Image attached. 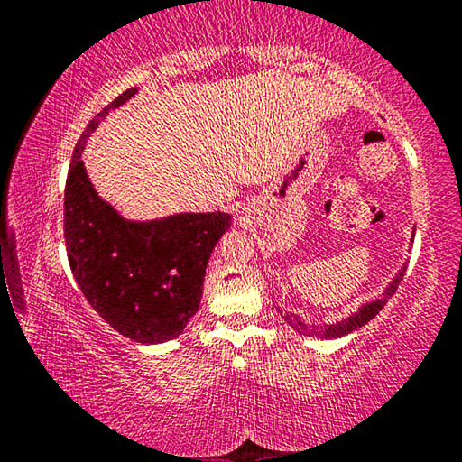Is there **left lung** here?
<instances>
[{
    "label": "left lung",
    "instance_id": "left-lung-1",
    "mask_svg": "<svg viewBox=\"0 0 462 462\" xmlns=\"http://www.w3.org/2000/svg\"><path fill=\"white\" fill-rule=\"evenodd\" d=\"M405 269H408V267H405V264H403V267L400 269V273H397V275L393 277V281H391L389 287L385 289V291H383L381 297H377V300H373V301L363 303V306L358 308L356 314L348 316V318H342L340 322H336V324L310 326V324L303 322V319L297 316V314H291V311H285V314H281V316L285 318V322L291 326L295 332H300L303 336H318V338H328V340L340 338V336H346L350 332L358 330V328H363L365 324H369L371 319L379 314V311L383 310V306H385V303L389 301V297L397 291V285L402 283V279L405 275Z\"/></svg>",
    "mask_w": 462,
    "mask_h": 462
}]
</instances>
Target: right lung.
<instances>
[{
	"mask_svg": "<svg viewBox=\"0 0 462 462\" xmlns=\"http://www.w3.org/2000/svg\"><path fill=\"white\" fill-rule=\"evenodd\" d=\"M136 91H124L101 109L75 146L65 187V245L89 306L126 338L161 344L177 338L199 310L208 261L232 216L173 214L134 222L99 198L81 152L99 122Z\"/></svg>",
	"mask_w": 462,
	"mask_h": 462,
	"instance_id": "1",
	"label": "right lung"
}]
</instances>
